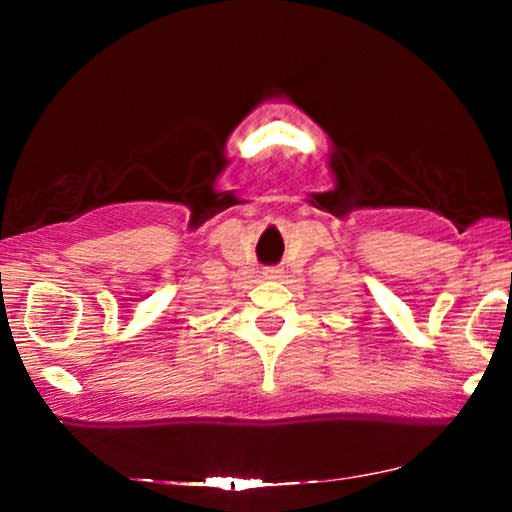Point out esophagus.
I'll use <instances>...</instances> for the list:
<instances>
[{
  "label": "esophagus",
  "mask_w": 512,
  "mask_h": 512,
  "mask_svg": "<svg viewBox=\"0 0 512 512\" xmlns=\"http://www.w3.org/2000/svg\"><path fill=\"white\" fill-rule=\"evenodd\" d=\"M263 277L265 279H279V277H282V268H265Z\"/></svg>",
  "instance_id": "1"
}]
</instances>
